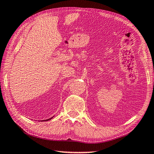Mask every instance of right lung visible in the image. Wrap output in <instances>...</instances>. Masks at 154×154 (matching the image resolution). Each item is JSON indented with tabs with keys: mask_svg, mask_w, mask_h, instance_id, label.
Wrapping results in <instances>:
<instances>
[{
	"mask_svg": "<svg viewBox=\"0 0 154 154\" xmlns=\"http://www.w3.org/2000/svg\"><path fill=\"white\" fill-rule=\"evenodd\" d=\"M52 118H51L50 119H46V120H43V121H48V120H49V119H51Z\"/></svg>",
	"mask_w": 154,
	"mask_h": 154,
	"instance_id": "right-lung-1",
	"label": "right lung"
}]
</instances>
